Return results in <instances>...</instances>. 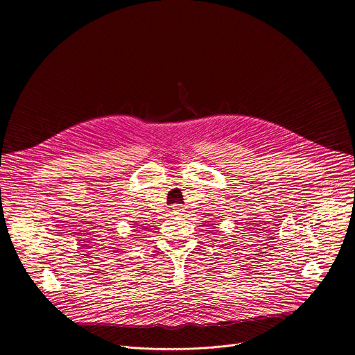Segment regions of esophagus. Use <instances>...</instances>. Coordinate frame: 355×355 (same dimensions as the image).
<instances>
[{"mask_svg":"<svg viewBox=\"0 0 355 355\" xmlns=\"http://www.w3.org/2000/svg\"><path fill=\"white\" fill-rule=\"evenodd\" d=\"M181 211H182V207H181V205H178V204L171 205V214H173V215H178Z\"/></svg>","mask_w":355,"mask_h":355,"instance_id":"esophagus-1","label":"esophagus"}]
</instances>
